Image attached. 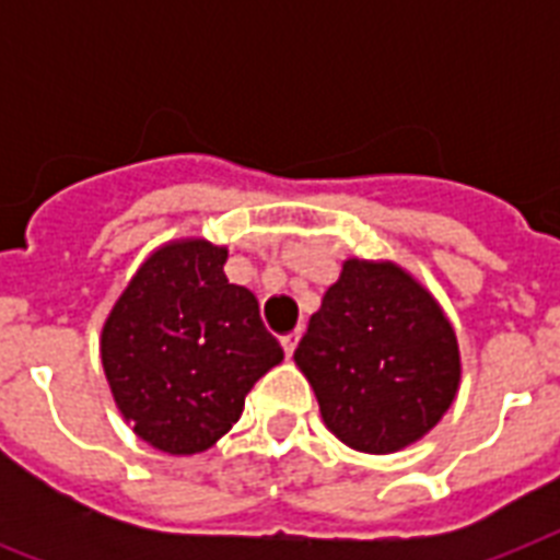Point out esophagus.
Listing matches in <instances>:
<instances>
[{
  "label": "esophagus",
  "mask_w": 560,
  "mask_h": 560,
  "mask_svg": "<svg viewBox=\"0 0 560 560\" xmlns=\"http://www.w3.org/2000/svg\"><path fill=\"white\" fill-rule=\"evenodd\" d=\"M299 340H302V328H299V331H293V334H288V337H281V346H284V354H293V351H296V346H299Z\"/></svg>",
  "instance_id": "obj_1"
}]
</instances>
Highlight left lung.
Here are the masks:
<instances>
[{
  "mask_svg": "<svg viewBox=\"0 0 560 560\" xmlns=\"http://www.w3.org/2000/svg\"><path fill=\"white\" fill-rule=\"evenodd\" d=\"M293 360L325 427L363 453H395L430 433L462 374L439 302L395 264L360 258L342 264Z\"/></svg>",
  "mask_w": 560,
  "mask_h": 560,
  "instance_id": "1",
  "label": "left lung"
}]
</instances>
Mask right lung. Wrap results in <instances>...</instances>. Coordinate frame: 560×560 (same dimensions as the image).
Wrapping results in <instances>:
<instances>
[{
    "instance_id": "add662e5",
    "label": "right lung",
    "mask_w": 560,
    "mask_h": 560,
    "mask_svg": "<svg viewBox=\"0 0 560 560\" xmlns=\"http://www.w3.org/2000/svg\"><path fill=\"white\" fill-rule=\"evenodd\" d=\"M226 246H160L101 331V363L121 416L171 456L209 451L244 412L246 392L284 360L253 290L229 284Z\"/></svg>"
}]
</instances>
